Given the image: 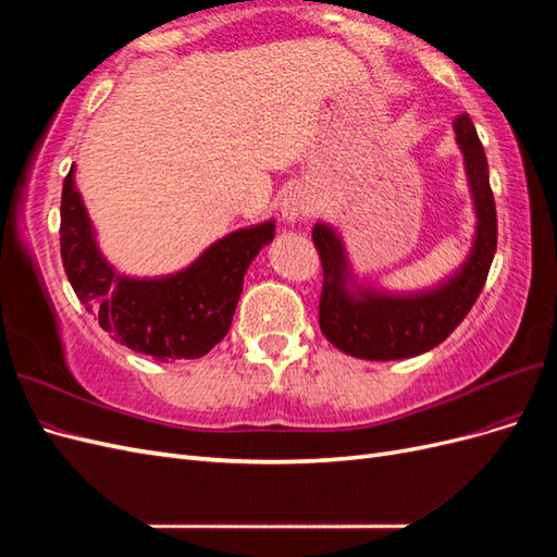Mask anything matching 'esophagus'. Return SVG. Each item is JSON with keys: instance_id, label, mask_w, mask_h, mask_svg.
<instances>
[{"instance_id": "esophagus-1", "label": "esophagus", "mask_w": 557, "mask_h": 557, "mask_svg": "<svg viewBox=\"0 0 557 557\" xmlns=\"http://www.w3.org/2000/svg\"><path fill=\"white\" fill-rule=\"evenodd\" d=\"M313 211V197L305 188H290L281 199V218L285 223H297Z\"/></svg>"}]
</instances>
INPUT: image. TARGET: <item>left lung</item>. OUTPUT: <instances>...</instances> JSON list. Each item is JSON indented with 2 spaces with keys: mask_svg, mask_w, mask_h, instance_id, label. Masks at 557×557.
<instances>
[{
  "mask_svg": "<svg viewBox=\"0 0 557 557\" xmlns=\"http://www.w3.org/2000/svg\"><path fill=\"white\" fill-rule=\"evenodd\" d=\"M455 141L476 211V237L465 264L434 288L387 293L362 285L350 272L346 246L334 227L318 223L311 232L323 264L320 330L336 348L362 360H404L440 346L479 299L497 250V211L487 178V160L474 123L455 117Z\"/></svg>",
  "mask_w": 557,
  "mask_h": 557,
  "instance_id": "8db88e82",
  "label": "left lung"
}]
</instances>
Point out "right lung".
Masks as SVG:
<instances>
[{"label": "right lung", "instance_id": "add662e5", "mask_svg": "<svg viewBox=\"0 0 557 557\" xmlns=\"http://www.w3.org/2000/svg\"><path fill=\"white\" fill-rule=\"evenodd\" d=\"M274 221H267L232 232L170 276H121L97 248L74 166L62 185L60 250L76 297L115 342L156 360H195L223 339L246 269L274 239Z\"/></svg>", "mask_w": 557, "mask_h": 557}]
</instances>
